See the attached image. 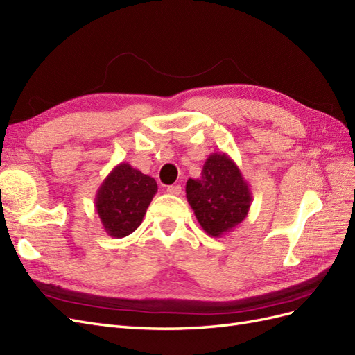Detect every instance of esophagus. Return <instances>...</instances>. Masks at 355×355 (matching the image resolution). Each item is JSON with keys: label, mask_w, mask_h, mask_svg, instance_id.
Masks as SVG:
<instances>
[{"label": "esophagus", "mask_w": 355, "mask_h": 355, "mask_svg": "<svg viewBox=\"0 0 355 355\" xmlns=\"http://www.w3.org/2000/svg\"><path fill=\"white\" fill-rule=\"evenodd\" d=\"M167 193L171 194V196H180L182 194V188H180V185H170L167 188Z\"/></svg>", "instance_id": "1"}]
</instances>
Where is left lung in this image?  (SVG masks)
<instances>
[{
    "instance_id": "obj_1",
    "label": "left lung",
    "mask_w": 355,
    "mask_h": 355,
    "mask_svg": "<svg viewBox=\"0 0 355 355\" xmlns=\"http://www.w3.org/2000/svg\"><path fill=\"white\" fill-rule=\"evenodd\" d=\"M187 200L198 224L212 237H221L248 216L252 193L236 162L224 152L205 161L201 176L188 179Z\"/></svg>"
}]
</instances>
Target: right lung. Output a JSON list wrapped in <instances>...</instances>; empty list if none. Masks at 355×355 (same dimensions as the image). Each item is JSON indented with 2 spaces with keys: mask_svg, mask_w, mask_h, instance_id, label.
<instances>
[{
  "mask_svg": "<svg viewBox=\"0 0 355 355\" xmlns=\"http://www.w3.org/2000/svg\"><path fill=\"white\" fill-rule=\"evenodd\" d=\"M157 191L154 178L143 175L128 162L118 164L95 196V210L104 232L114 239L131 234L141 224Z\"/></svg>",
  "mask_w": 355,
  "mask_h": 355,
  "instance_id": "1",
  "label": "right lung"
}]
</instances>
